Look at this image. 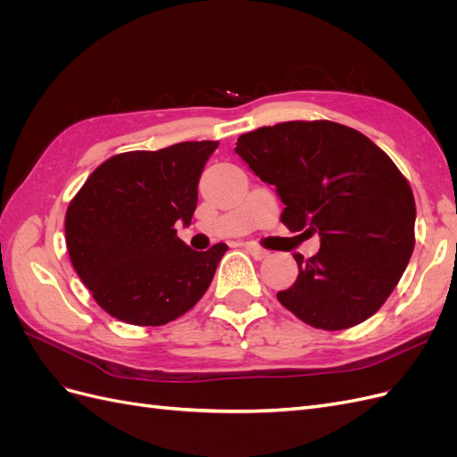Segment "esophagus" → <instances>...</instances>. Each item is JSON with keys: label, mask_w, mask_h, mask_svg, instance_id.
Instances as JSON below:
<instances>
[{"label": "esophagus", "mask_w": 457, "mask_h": 457, "mask_svg": "<svg viewBox=\"0 0 457 457\" xmlns=\"http://www.w3.org/2000/svg\"><path fill=\"white\" fill-rule=\"evenodd\" d=\"M245 250L252 253L253 259H265L267 253H269L267 250H262V247H259V245L253 244V242H247V244H245Z\"/></svg>", "instance_id": "34e87169"}]
</instances>
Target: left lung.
Here are the masks:
<instances>
[{
    "label": "left lung",
    "mask_w": 457,
    "mask_h": 457,
    "mask_svg": "<svg viewBox=\"0 0 457 457\" xmlns=\"http://www.w3.org/2000/svg\"><path fill=\"white\" fill-rule=\"evenodd\" d=\"M237 154L286 205L282 223L320 237L295 253L294 286L276 294L299 320L347 329L376 314L406 270L416 202L406 177L366 135L336 121H284L238 137Z\"/></svg>",
    "instance_id": "1"
}]
</instances>
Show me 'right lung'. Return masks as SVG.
I'll list each match as a JSON object with an SVG mask.
<instances>
[{
    "instance_id": "1",
    "label": "right lung",
    "mask_w": 457,
    "mask_h": 457,
    "mask_svg": "<svg viewBox=\"0 0 457 457\" xmlns=\"http://www.w3.org/2000/svg\"><path fill=\"white\" fill-rule=\"evenodd\" d=\"M217 141L133 150L103 162L68 204L72 267L103 311L133 326H163L210 287L227 244L195 252L177 237L190 225L198 181Z\"/></svg>"
}]
</instances>
